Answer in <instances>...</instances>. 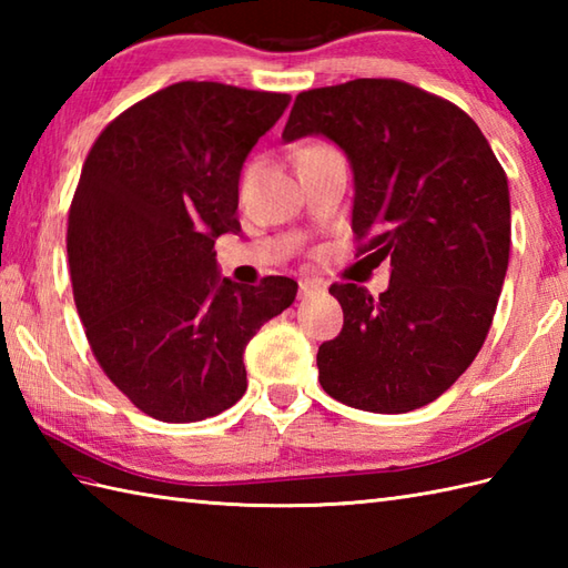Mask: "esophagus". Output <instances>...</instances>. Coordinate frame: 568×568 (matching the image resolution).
I'll return each mask as SVG.
<instances>
[{
    "label": "esophagus",
    "mask_w": 568,
    "mask_h": 568,
    "mask_svg": "<svg viewBox=\"0 0 568 568\" xmlns=\"http://www.w3.org/2000/svg\"><path fill=\"white\" fill-rule=\"evenodd\" d=\"M322 287L317 285V283H312V281H300V297L303 300H307V297H312L315 293H320Z\"/></svg>",
    "instance_id": "obj_1"
}]
</instances>
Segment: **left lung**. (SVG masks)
<instances>
[{
  "label": "left lung",
  "mask_w": 568,
  "mask_h": 568,
  "mask_svg": "<svg viewBox=\"0 0 568 568\" xmlns=\"http://www.w3.org/2000/svg\"><path fill=\"white\" fill-rule=\"evenodd\" d=\"M324 136L352 165V232L390 261L388 291L344 283L317 352L334 400L378 415L449 390L486 342L510 258L508 178L474 119L400 80L300 92L283 141Z\"/></svg>",
  "instance_id": "obj_1"
}]
</instances>
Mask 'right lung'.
I'll use <instances>...</instances> for the list:
<instances>
[{
	"label": "right lung",
	"mask_w": 568,
	"mask_h": 568,
	"mask_svg": "<svg viewBox=\"0 0 568 568\" xmlns=\"http://www.w3.org/2000/svg\"><path fill=\"white\" fill-rule=\"evenodd\" d=\"M291 94L175 82L106 126L68 216L72 295L106 376L143 413L200 422L246 393L244 348L295 303L293 277L234 283L239 178Z\"/></svg>",
	"instance_id": "right-lung-1"
}]
</instances>
